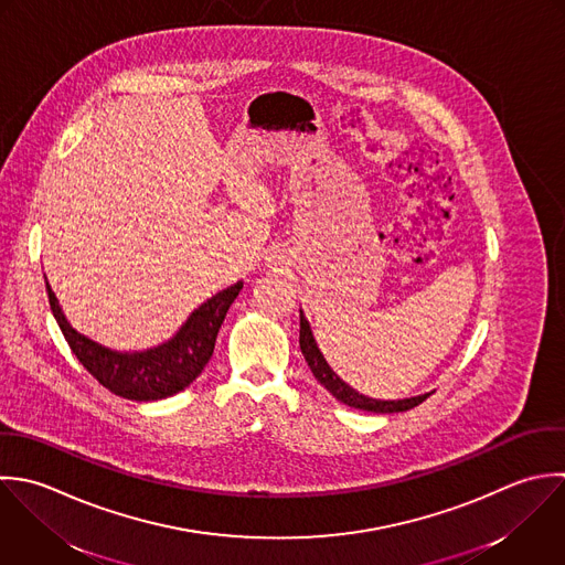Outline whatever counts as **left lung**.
<instances>
[{
	"label": "left lung",
	"instance_id": "1",
	"mask_svg": "<svg viewBox=\"0 0 565 565\" xmlns=\"http://www.w3.org/2000/svg\"><path fill=\"white\" fill-rule=\"evenodd\" d=\"M301 319V330H299V345H301V354L308 363V367L312 370L315 379L343 405L354 407V409H363V412H374V414H398V412H407L418 407L423 401H427L429 394L423 396H414V398H403V401H376L370 396L359 394L354 387H350L343 379H339V374L328 365L326 356L321 354L315 334L310 330L308 319L303 317V312L299 315Z\"/></svg>",
	"mask_w": 565,
	"mask_h": 565
}]
</instances>
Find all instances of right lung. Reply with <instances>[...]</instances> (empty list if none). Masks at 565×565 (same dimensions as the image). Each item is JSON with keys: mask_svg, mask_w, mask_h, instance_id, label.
Instances as JSON below:
<instances>
[{"mask_svg": "<svg viewBox=\"0 0 565 565\" xmlns=\"http://www.w3.org/2000/svg\"><path fill=\"white\" fill-rule=\"evenodd\" d=\"M242 281L206 299L167 343L145 352H114L78 334L45 281L50 310L78 363L111 394L127 401H160L189 387L213 356L220 326L242 290Z\"/></svg>", "mask_w": 565, "mask_h": 565, "instance_id": "add662e5", "label": "right lung"}]
</instances>
